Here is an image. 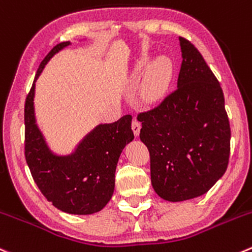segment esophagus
<instances>
[{"label": "esophagus", "instance_id": "1", "mask_svg": "<svg viewBox=\"0 0 252 252\" xmlns=\"http://www.w3.org/2000/svg\"><path fill=\"white\" fill-rule=\"evenodd\" d=\"M140 128H141L140 122L136 121V119H134L133 123H131V129H133L134 135H135V136H139V134H140Z\"/></svg>", "mask_w": 252, "mask_h": 252}]
</instances>
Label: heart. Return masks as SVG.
<instances>
[{
	"label": "heart",
	"instance_id": "heart-1",
	"mask_svg": "<svg viewBox=\"0 0 252 252\" xmlns=\"http://www.w3.org/2000/svg\"><path fill=\"white\" fill-rule=\"evenodd\" d=\"M149 66L148 59H140L136 63L135 71L143 72ZM172 66L167 58L155 59L146 70L143 80L138 87V96L145 103H154L162 98L170 85Z\"/></svg>",
	"mask_w": 252,
	"mask_h": 252
}]
</instances>
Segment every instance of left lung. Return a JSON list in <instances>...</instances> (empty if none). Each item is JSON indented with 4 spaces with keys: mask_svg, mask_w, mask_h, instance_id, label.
<instances>
[{
    "mask_svg": "<svg viewBox=\"0 0 252 252\" xmlns=\"http://www.w3.org/2000/svg\"><path fill=\"white\" fill-rule=\"evenodd\" d=\"M177 89L140 113V140L150 153L151 185L158 197L182 202L208 192L228 167L230 126L223 90L203 56L180 36Z\"/></svg>",
    "mask_w": 252,
    "mask_h": 252,
    "instance_id": "obj_1",
    "label": "left lung"
}]
</instances>
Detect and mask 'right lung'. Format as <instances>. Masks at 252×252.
<instances>
[{
	"label": "right lung",
	"mask_w": 252,
	"mask_h": 252,
	"mask_svg": "<svg viewBox=\"0 0 252 252\" xmlns=\"http://www.w3.org/2000/svg\"><path fill=\"white\" fill-rule=\"evenodd\" d=\"M84 40V39H82ZM71 41L54 46L41 61L24 106L26 160L34 182L55 208L69 214L87 216L99 212L114 192L116 168L126 144L133 141L131 116L114 123H99L70 154L53 151L36 123L35 82L48 61Z\"/></svg>",
	"instance_id": "add662e5"
}]
</instances>
